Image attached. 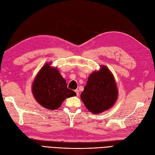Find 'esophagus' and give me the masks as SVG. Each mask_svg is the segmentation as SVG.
I'll return each instance as SVG.
<instances>
[{"instance_id": "obj_1", "label": "esophagus", "mask_w": 155, "mask_h": 155, "mask_svg": "<svg viewBox=\"0 0 155 155\" xmlns=\"http://www.w3.org/2000/svg\"><path fill=\"white\" fill-rule=\"evenodd\" d=\"M75 92L76 93V95H77V96H78V95H79V90H78V89L75 90Z\"/></svg>"}]
</instances>
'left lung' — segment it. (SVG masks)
Instances as JSON below:
<instances>
[{
  "label": "left lung",
  "mask_w": 155,
  "mask_h": 155,
  "mask_svg": "<svg viewBox=\"0 0 155 155\" xmlns=\"http://www.w3.org/2000/svg\"><path fill=\"white\" fill-rule=\"evenodd\" d=\"M117 97L118 91L114 77L105 66L89 75L81 94L83 103L93 114H99L111 108Z\"/></svg>",
  "instance_id": "8db88e82"
}]
</instances>
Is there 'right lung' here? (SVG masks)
I'll return each mask as SVG.
<instances>
[{
	"label": "right lung",
	"mask_w": 155,
	"mask_h": 155,
	"mask_svg": "<svg viewBox=\"0 0 155 155\" xmlns=\"http://www.w3.org/2000/svg\"><path fill=\"white\" fill-rule=\"evenodd\" d=\"M32 91L34 97L41 106L49 110L59 108L65 99L76 95L67 87L66 80L56 68L45 64L34 81Z\"/></svg>",
	"instance_id": "right-lung-1"
}]
</instances>
